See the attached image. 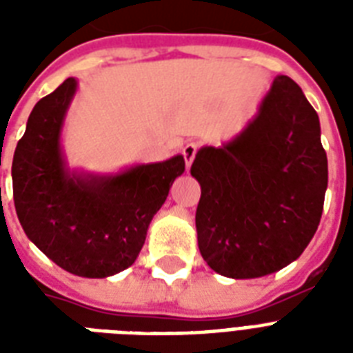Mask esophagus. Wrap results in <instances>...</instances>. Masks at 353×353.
Here are the masks:
<instances>
[{
    "label": "esophagus",
    "mask_w": 353,
    "mask_h": 353,
    "mask_svg": "<svg viewBox=\"0 0 353 353\" xmlns=\"http://www.w3.org/2000/svg\"><path fill=\"white\" fill-rule=\"evenodd\" d=\"M198 154V144L196 143H187L183 146V157H185V165H187V170H190L192 166V161Z\"/></svg>",
    "instance_id": "obj_1"
}]
</instances>
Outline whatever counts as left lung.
Returning <instances> with one entry per match:
<instances>
[{"mask_svg": "<svg viewBox=\"0 0 353 353\" xmlns=\"http://www.w3.org/2000/svg\"><path fill=\"white\" fill-rule=\"evenodd\" d=\"M201 185L198 247L210 269L258 279L301 256L317 231L328 187L321 122L296 82L279 74L252 121L190 168Z\"/></svg>", "mask_w": 353, "mask_h": 353, "instance_id": "8db88e82", "label": "left lung"}]
</instances>
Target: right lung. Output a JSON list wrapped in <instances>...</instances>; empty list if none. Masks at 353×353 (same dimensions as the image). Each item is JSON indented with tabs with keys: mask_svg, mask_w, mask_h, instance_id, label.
I'll use <instances>...</instances> for the list:
<instances>
[{
	"mask_svg": "<svg viewBox=\"0 0 353 353\" xmlns=\"http://www.w3.org/2000/svg\"><path fill=\"white\" fill-rule=\"evenodd\" d=\"M77 80L36 102L12 159L14 207L25 234L69 273L106 279L137 260L155 212L165 203L183 155L115 176L71 172L60 133Z\"/></svg>",
	"mask_w": 353,
	"mask_h": 353,
	"instance_id": "right-lung-1",
	"label": "right lung"
}]
</instances>
